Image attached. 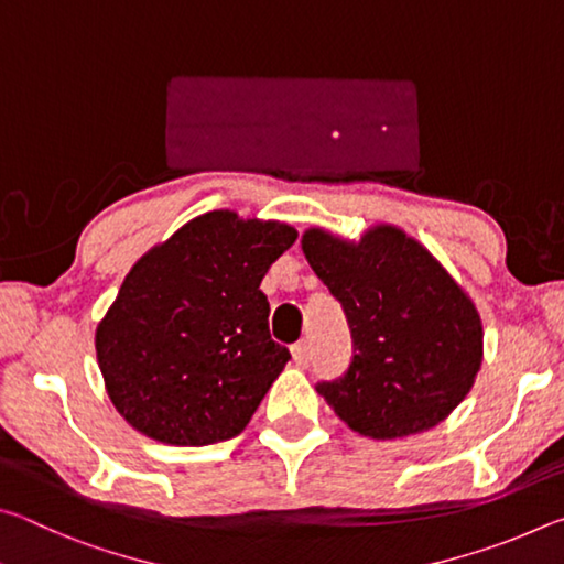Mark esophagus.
Listing matches in <instances>:
<instances>
[{
  "label": "esophagus",
  "mask_w": 564,
  "mask_h": 564,
  "mask_svg": "<svg viewBox=\"0 0 564 564\" xmlns=\"http://www.w3.org/2000/svg\"><path fill=\"white\" fill-rule=\"evenodd\" d=\"M291 352H293V360H295V366H308V360H311V346H308V340H299L295 343V346L291 348Z\"/></svg>",
  "instance_id": "obj_1"
}]
</instances>
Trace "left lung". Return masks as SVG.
Listing matches in <instances>:
<instances>
[{
    "label": "left lung",
    "mask_w": 564,
    "mask_h": 564,
    "mask_svg": "<svg viewBox=\"0 0 564 564\" xmlns=\"http://www.w3.org/2000/svg\"><path fill=\"white\" fill-rule=\"evenodd\" d=\"M303 253L348 318L350 366L316 386L343 423L393 441L451 415L480 370L482 326L443 265L393 226L358 243L311 228Z\"/></svg>",
    "instance_id": "obj_1"
}]
</instances>
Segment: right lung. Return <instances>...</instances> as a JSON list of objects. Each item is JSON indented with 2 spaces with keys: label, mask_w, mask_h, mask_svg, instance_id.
<instances>
[{
  "label": "right lung",
  "mask_w": 564,
  "mask_h": 564,
  "mask_svg": "<svg viewBox=\"0 0 564 564\" xmlns=\"http://www.w3.org/2000/svg\"><path fill=\"white\" fill-rule=\"evenodd\" d=\"M295 236L212 212L141 256L97 328L107 393L131 427L188 447L243 431L291 360L259 285Z\"/></svg>",
  "instance_id": "obj_1"
}]
</instances>
